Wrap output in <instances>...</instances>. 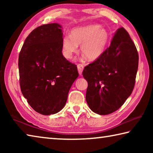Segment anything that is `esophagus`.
I'll use <instances>...</instances> for the list:
<instances>
[{"label": "esophagus", "mask_w": 153, "mask_h": 153, "mask_svg": "<svg viewBox=\"0 0 153 153\" xmlns=\"http://www.w3.org/2000/svg\"><path fill=\"white\" fill-rule=\"evenodd\" d=\"M77 70H78V72H79V75H82V71L83 70H84V65L82 64H78L77 65Z\"/></svg>", "instance_id": "34e87169"}]
</instances>
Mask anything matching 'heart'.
Returning <instances> with one entry per match:
<instances>
[{
    "instance_id": "1",
    "label": "heart",
    "mask_w": 153,
    "mask_h": 153,
    "mask_svg": "<svg viewBox=\"0 0 153 153\" xmlns=\"http://www.w3.org/2000/svg\"><path fill=\"white\" fill-rule=\"evenodd\" d=\"M109 40V34L105 28L98 24L88 25L76 27L71 31L70 36L62 40V52L67 59H71L77 52L78 45L81 53L89 61L100 57Z\"/></svg>"
}]
</instances>
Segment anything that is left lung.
Segmentation results:
<instances>
[{
    "label": "left lung",
    "instance_id": "8db88e82",
    "mask_svg": "<svg viewBox=\"0 0 153 153\" xmlns=\"http://www.w3.org/2000/svg\"><path fill=\"white\" fill-rule=\"evenodd\" d=\"M138 67V53L123 27L116 31L109 47L84 67L88 82L86 100L93 112L108 115L119 109L132 92Z\"/></svg>",
    "mask_w": 153,
    "mask_h": 153
}]
</instances>
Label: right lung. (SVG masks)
I'll return each instance as SVG.
<instances>
[{
	"instance_id": "1",
	"label": "right lung",
	"mask_w": 153,
	"mask_h": 153,
	"mask_svg": "<svg viewBox=\"0 0 153 153\" xmlns=\"http://www.w3.org/2000/svg\"><path fill=\"white\" fill-rule=\"evenodd\" d=\"M61 28L56 23L36 27L26 38L19 55L22 94L33 110L45 115L65 107L79 76L77 66L62 54Z\"/></svg>"
}]
</instances>
